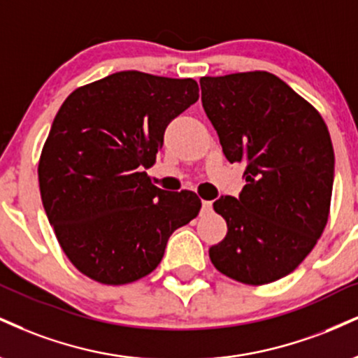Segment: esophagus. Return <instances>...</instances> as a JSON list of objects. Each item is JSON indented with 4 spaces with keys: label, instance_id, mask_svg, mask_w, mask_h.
I'll list each match as a JSON object with an SVG mask.
<instances>
[{
    "label": "esophagus",
    "instance_id": "34e87169",
    "mask_svg": "<svg viewBox=\"0 0 358 358\" xmlns=\"http://www.w3.org/2000/svg\"><path fill=\"white\" fill-rule=\"evenodd\" d=\"M201 210H203V212H210V210H212V201L208 200L201 201Z\"/></svg>",
    "mask_w": 358,
    "mask_h": 358
}]
</instances>
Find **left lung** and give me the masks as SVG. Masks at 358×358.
<instances>
[{
	"label": "left lung",
	"mask_w": 358,
	"mask_h": 358,
	"mask_svg": "<svg viewBox=\"0 0 358 358\" xmlns=\"http://www.w3.org/2000/svg\"><path fill=\"white\" fill-rule=\"evenodd\" d=\"M200 86L227 160L247 165L240 196L213 203L228 231L210 247V260L236 282L272 283L302 264L329 222L335 163L329 128L268 71L203 76Z\"/></svg>",
	"instance_id": "obj_1"
}]
</instances>
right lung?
I'll return each instance as SVG.
<instances>
[{"label": "right lung", "instance_id": "1", "mask_svg": "<svg viewBox=\"0 0 358 358\" xmlns=\"http://www.w3.org/2000/svg\"><path fill=\"white\" fill-rule=\"evenodd\" d=\"M198 100L192 78L120 71L63 101L43 145L46 217L81 273L123 285L157 268L170 235L196 217V193L165 192L146 175L168 123Z\"/></svg>", "mask_w": 358, "mask_h": 358}]
</instances>
